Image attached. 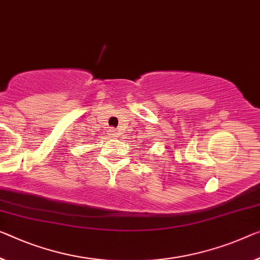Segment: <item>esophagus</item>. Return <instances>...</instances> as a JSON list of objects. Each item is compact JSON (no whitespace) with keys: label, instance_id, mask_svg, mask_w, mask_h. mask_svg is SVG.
Returning <instances> with one entry per match:
<instances>
[{"label":"esophagus","instance_id":"34e87169","mask_svg":"<svg viewBox=\"0 0 260 260\" xmlns=\"http://www.w3.org/2000/svg\"><path fill=\"white\" fill-rule=\"evenodd\" d=\"M109 135H110V137H117V133H116V130L113 129V127H111V129L109 130Z\"/></svg>","mask_w":260,"mask_h":260}]
</instances>
